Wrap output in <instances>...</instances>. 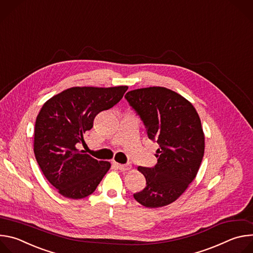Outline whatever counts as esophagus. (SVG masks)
<instances>
[{"label": "esophagus", "mask_w": 253, "mask_h": 253, "mask_svg": "<svg viewBox=\"0 0 253 253\" xmlns=\"http://www.w3.org/2000/svg\"><path fill=\"white\" fill-rule=\"evenodd\" d=\"M114 164L117 166V168H119L122 171H127V170H130L132 168L131 164H119V163H116V162H114Z\"/></svg>", "instance_id": "1"}]
</instances>
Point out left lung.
<instances>
[{"label":"left lung","mask_w":253,"mask_h":253,"mask_svg":"<svg viewBox=\"0 0 253 253\" xmlns=\"http://www.w3.org/2000/svg\"><path fill=\"white\" fill-rule=\"evenodd\" d=\"M125 98L143 120L148 138L160 146L154 167H138L146 186L134 198L148 208L166 206L184 193L199 170L205 147L199 115L187 99L164 87L132 90Z\"/></svg>","instance_id":"1"}]
</instances>
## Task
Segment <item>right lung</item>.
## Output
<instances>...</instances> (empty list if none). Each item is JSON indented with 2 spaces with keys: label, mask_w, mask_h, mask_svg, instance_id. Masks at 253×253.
<instances>
[{
  "label": "right lung",
  "mask_w": 253,
  "mask_h": 253,
  "mask_svg": "<svg viewBox=\"0 0 253 253\" xmlns=\"http://www.w3.org/2000/svg\"><path fill=\"white\" fill-rule=\"evenodd\" d=\"M128 86L72 87L45 102L36 119L34 153L43 174L66 198L92 194L111 163L98 161L79 150L97 114L110 109Z\"/></svg>",
  "instance_id": "add662e5"
}]
</instances>
